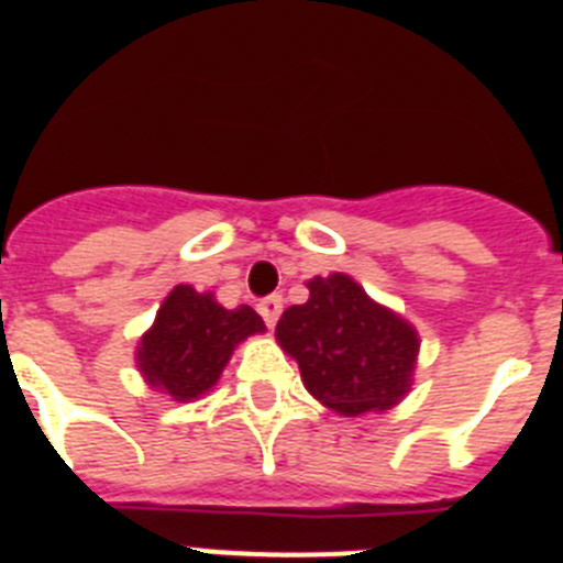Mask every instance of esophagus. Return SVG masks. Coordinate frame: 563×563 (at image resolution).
<instances>
[{
  "instance_id": "34e87169",
  "label": "esophagus",
  "mask_w": 563,
  "mask_h": 563,
  "mask_svg": "<svg viewBox=\"0 0 563 563\" xmlns=\"http://www.w3.org/2000/svg\"><path fill=\"white\" fill-rule=\"evenodd\" d=\"M282 307H285L282 296H267V298H262V301H258L256 310H258V316L265 318L267 327H276L278 316H282Z\"/></svg>"
}]
</instances>
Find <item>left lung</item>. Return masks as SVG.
Segmentation results:
<instances>
[{"instance_id":"8db88e82","label":"left lung","mask_w":563,"mask_h":563,"mask_svg":"<svg viewBox=\"0 0 563 563\" xmlns=\"http://www.w3.org/2000/svg\"><path fill=\"white\" fill-rule=\"evenodd\" d=\"M307 287V305L282 312L276 338L298 361L310 395L346 417L395 406L411 386L417 332L343 273Z\"/></svg>"}]
</instances>
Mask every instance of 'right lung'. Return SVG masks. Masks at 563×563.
I'll list each match as a JSON object with an SVG mask.
<instances>
[{"label": "right lung", "instance_id": "obj_1", "mask_svg": "<svg viewBox=\"0 0 563 563\" xmlns=\"http://www.w3.org/2000/svg\"><path fill=\"white\" fill-rule=\"evenodd\" d=\"M253 332H265L256 310L247 305L225 310L211 292L180 285L168 292L154 327L143 335L137 366L174 400H191L220 380L233 346Z\"/></svg>", "mask_w": 563, "mask_h": 563}]
</instances>
